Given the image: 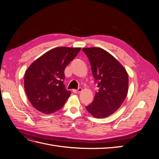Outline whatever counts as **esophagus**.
<instances>
[{
	"instance_id": "esophagus-1",
	"label": "esophagus",
	"mask_w": 159,
	"mask_h": 159,
	"mask_svg": "<svg viewBox=\"0 0 159 159\" xmlns=\"http://www.w3.org/2000/svg\"><path fill=\"white\" fill-rule=\"evenodd\" d=\"M81 91H82V89L80 88H78V89H73V92L74 93H79L81 92Z\"/></svg>"
}]
</instances>
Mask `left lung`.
<instances>
[{"mask_svg": "<svg viewBox=\"0 0 159 159\" xmlns=\"http://www.w3.org/2000/svg\"><path fill=\"white\" fill-rule=\"evenodd\" d=\"M96 81L98 91L93 102L86 106L95 118L112 115L123 103L128 93L129 77L124 67L108 52L100 48H84Z\"/></svg>", "mask_w": 159, "mask_h": 159, "instance_id": "obj_1", "label": "left lung"}]
</instances>
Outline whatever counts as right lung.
Instances as JSON below:
<instances>
[{"instance_id": "add662e5", "label": "right lung", "mask_w": 159, "mask_h": 159, "mask_svg": "<svg viewBox=\"0 0 159 159\" xmlns=\"http://www.w3.org/2000/svg\"><path fill=\"white\" fill-rule=\"evenodd\" d=\"M81 48L58 47L30 64L25 74V89L32 106L45 114L60 110L71 94L64 85V70Z\"/></svg>"}]
</instances>
